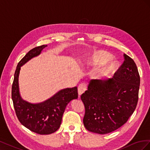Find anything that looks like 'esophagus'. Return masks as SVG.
Listing matches in <instances>:
<instances>
[{"mask_svg": "<svg viewBox=\"0 0 150 150\" xmlns=\"http://www.w3.org/2000/svg\"><path fill=\"white\" fill-rule=\"evenodd\" d=\"M78 94L80 96L81 95L83 94L85 92V91L86 90V84L85 83L80 84L78 86Z\"/></svg>", "mask_w": 150, "mask_h": 150, "instance_id": "34e87169", "label": "esophagus"}]
</instances>
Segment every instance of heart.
Returning <instances> with one entry per match:
<instances>
[{
    "label": "heart",
    "mask_w": 150,
    "mask_h": 150,
    "mask_svg": "<svg viewBox=\"0 0 150 150\" xmlns=\"http://www.w3.org/2000/svg\"><path fill=\"white\" fill-rule=\"evenodd\" d=\"M112 59L111 54L109 52L98 50L94 51L90 57V62L93 66H101L104 64L100 69L98 71L97 76L99 78H103L108 77L114 72L117 67V62L112 61L107 63Z\"/></svg>",
    "instance_id": "b5f03b06"
}]
</instances>
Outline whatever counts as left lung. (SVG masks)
Listing matches in <instances>:
<instances>
[{
    "label": "left lung",
    "instance_id": "8db88e82",
    "mask_svg": "<svg viewBox=\"0 0 150 150\" xmlns=\"http://www.w3.org/2000/svg\"><path fill=\"white\" fill-rule=\"evenodd\" d=\"M125 61L107 80H91L81 96L85 107L83 123L91 132L107 134L120 128L137 106L140 78L134 61L124 54Z\"/></svg>",
    "mask_w": 150,
    "mask_h": 150
}]
</instances>
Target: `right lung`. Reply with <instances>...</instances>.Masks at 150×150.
Returning a JSON list of instances; mask_svg holds the SVG:
<instances>
[{
    "mask_svg": "<svg viewBox=\"0 0 150 150\" xmlns=\"http://www.w3.org/2000/svg\"><path fill=\"white\" fill-rule=\"evenodd\" d=\"M47 45L31 49L18 63L12 86V99L18 120L25 128L39 134H49L61 126L62 115L67 104L78 99V88L63 89L47 100L30 103L22 98L19 92V76L21 66L38 56Z\"/></svg>",
    "mask_w": 150,
    "mask_h": 150,
    "instance_id": "1",
    "label": "right lung"
}]
</instances>
